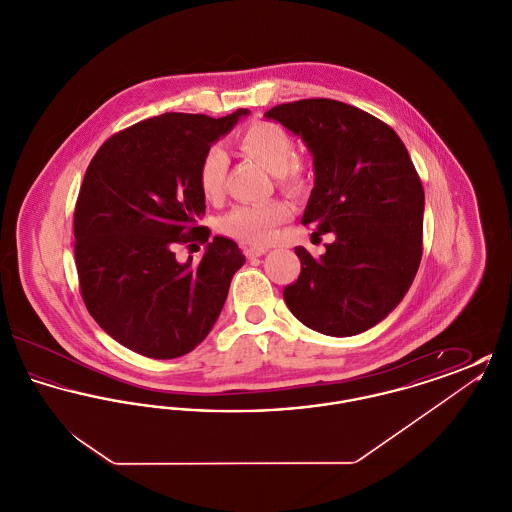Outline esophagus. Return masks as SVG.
I'll use <instances>...</instances> for the list:
<instances>
[{
    "instance_id": "obj_1",
    "label": "esophagus",
    "mask_w": 512,
    "mask_h": 512,
    "mask_svg": "<svg viewBox=\"0 0 512 512\" xmlns=\"http://www.w3.org/2000/svg\"><path fill=\"white\" fill-rule=\"evenodd\" d=\"M268 247H255V245H251V247H245L244 253L247 259H255V257H261V255H265L267 253Z\"/></svg>"
}]
</instances>
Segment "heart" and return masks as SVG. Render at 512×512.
Returning a JSON list of instances; mask_svg holds the SVG:
<instances>
[{"label": "heart", "mask_w": 512, "mask_h": 512, "mask_svg": "<svg viewBox=\"0 0 512 512\" xmlns=\"http://www.w3.org/2000/svg\"><path fill=\"white\" fill-rule=\"evenodd\" d=\"M238 146L245 155L257 159L268 172L278 176L284 190L299 194L303 190V174L295 163L292 136L274 122H253L238 136ZM228 157L224 149L209 147L197 169L199 190L205 199L219 201L224 192ZM290 217V207L284 201H267L257 205H238L219 222L220 232L249 245H265L274 238L276 228Z\"/></svg>", "instance_id": "1"}]
</instances>
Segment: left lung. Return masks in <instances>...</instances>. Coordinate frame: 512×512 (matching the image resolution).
I'll return each mask as SVG.
<instances>
[{"label": "left lung", "mask_w": 512, "mask_h": 512, "mask_svg": "<svg viewBox=\"0 0 512 512\" xmlns=\"http://www.w3.org/2000/svg\"><path fill=\"white\" fill-rule=\"evenodd\" d=\"M305 142L315 188L303 224L334 234L315 259L295 247L299 278L284 301L307 328L347 338L390 315L422 257L424 190L405 144L386 122L336 99H299L265 113Z\"/></svg>", "instance_id": "8db88e82"}]
</instances>
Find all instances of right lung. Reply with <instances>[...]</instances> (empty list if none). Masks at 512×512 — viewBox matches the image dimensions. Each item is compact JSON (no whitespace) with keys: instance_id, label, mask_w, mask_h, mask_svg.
<instances>
[{"instance_id":"add662e5","label":"right lung","mask_w":512,"mask_h":512,"mask_svg":"<svg viewBox=\"0 0 512 512\" xmlns=\"http://www.w3.org/2000/svg\"><path fill=\"white\" fill-rule=\"evenodd\" d=\"M249 109L222 119L165 113L111 136L94 155L74 207V259L88 313L124 347L176 359L207 338L236 270V242L215 236L199 262L176 243L209 241L199 226L203 153Z\"/></svg>"}]
</instances>
